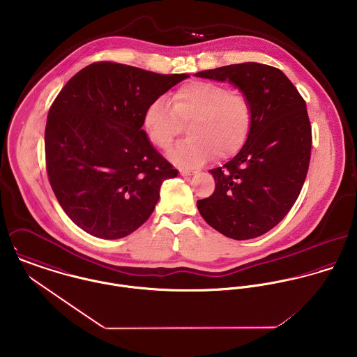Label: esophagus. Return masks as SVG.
I'll list each match as a JSON object with an SVG mask.
<instances>
[{"instance_id": "34e87169", "label": "esophagus", "mask_w": 357, "mask_h": 357, "mask_svg": "<svg viewBox=\"0 0 357 357\" xmlns=\"http://www.w3.org/2000/svg\"><path fill=\"white\" fill-rule=\"evenodd\" d=\"M180 174L181 176H191V174H195L194 170H188V169H180Z\"/></svg>"}]
</instances>
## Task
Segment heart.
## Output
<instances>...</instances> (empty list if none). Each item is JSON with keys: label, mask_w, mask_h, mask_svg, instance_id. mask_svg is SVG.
I'll return each instance as SVG.
<instances>
[{"label": "heart", "mask_w": 357, "mask_h": 357, "mask_svg": "<svg viewBox=\"0 0 357 357\" xmlns=\"http://www.w3.org/2000/svg\"><path fill=\"white\" fill-rule=\"evenodd\" d=\"M253 108L249 96L214 81H190L172 95V107L159 98L149 104L143 125L153 147L167 150L188 125L190 137L181 142L172 158L187 166H198L213 155L228 159L245 146L252 129Z\"/></svg>", "instance_id": "b5f03b06"}]
</instances>
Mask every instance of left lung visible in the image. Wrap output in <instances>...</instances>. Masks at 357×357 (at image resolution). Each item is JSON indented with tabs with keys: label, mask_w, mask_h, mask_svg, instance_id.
<instances>
[{
	"label": "left lung",
	"mask_w": 357,
	"mask_h": 357,
	"mask_svg": "<svg viewBox=\"0 0 357 357\" xmlns=\"http://www.w3.org/2000/svg\"><path fill=\"white\" fill-rule=\"evenodd\" d=\"M197 75L228 79L253 108L245 146L232 160L210 170L215 188L197 202L198 210L228 238L261 236L284 218L305 181L312 149L305 100L279 68L268 64L248 61Z\"/></svg>",
	"instance_id": "left-lung-1"
}]
</instances>
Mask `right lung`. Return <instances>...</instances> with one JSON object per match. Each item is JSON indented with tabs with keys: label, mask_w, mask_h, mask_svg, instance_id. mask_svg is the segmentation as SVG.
<instances>
[{
	"label": "right lung",
	"mask_w": 357,
	"mask_h": 357,
	"mask_svg": "<svg viewBox=\"0 0 357 357\" xmlns=\"http://www.w3.org/2000/svg\"><path fill=\"white\" fill-rule=\"evenodd\" d=\"M188 74H156L115 61L78 71L52 102L45 160L52 190L85 232L119 239L143 225L177 170L147 139L150 102Z\"/></svg>",
	"instance_id": "1"
}]
</instances>
